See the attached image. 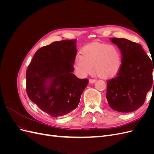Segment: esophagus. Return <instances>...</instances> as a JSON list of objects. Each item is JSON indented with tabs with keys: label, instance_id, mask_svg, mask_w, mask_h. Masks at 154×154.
Masks as SVG:
<instances>
[{
	"label": "esophagus",
	"instance_id": "1",
	"mask_svg": "<svg viewBox=\"0 0 154 154\" xmlns=\"http://www.w3.org/2000/svg\"><path fill=\"white\" fill-rule=\"evenodd\" d=\"M96 81V80H95V79H90L89 83H94Z\"/></svg>",
	"mask_w": 154,
	"mask_h": 154
}]
</instances>
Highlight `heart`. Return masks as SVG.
Returning a JSON list of instances; mask_svg holds the SVG:
<instances>
[{"label":"heart","instance_id":"1","mask_svg":"<svg viewBox=\"0 0 154 154\" xmlns=\"http://www.w3.org/2000/svg\"><path fill=\"white\" fill-rule=\"evenodd\" d=\"M122 66V54L118 46L93 42L82 48V54H76L74 68L78 76L85 77L94 72L101 78H110L117 74Z\"/></svg>","mask_w":154,"mask_h":154}]
</instances>
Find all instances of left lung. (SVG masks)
I'll use <instances>...</instances> for the list:
<instances>
[{"label":"left lung","mask_w":154,"mask_h":154,"mask_svg":"<svg viewBox=\"0 0 154 154\" xmlns=\"http://www.w3.org/2000/svg\"><path fill=\"white\" fill-rule=\"evenodd\" d=\"M110 40L122 52V66L116 77L106 82V97L113 110L130 112L143 105L153 85V62L140 44L125 38Z\"/></svg>","instance_id":"8db88e82"}]
</instances>
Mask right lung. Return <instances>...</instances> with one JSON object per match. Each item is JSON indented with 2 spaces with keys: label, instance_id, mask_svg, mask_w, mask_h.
<instances>
[{
  "label": "right lung",
  "instance_id": "add662e5",
  "mask_svg": "<svg viewBox=\"0 0 154 154\" xmlns=\"http://www.w3.org/2000/svg\"><path fill=\"white\" fill-rule=\"evenodd\" d=\"M76 39L54 42L35 53L26 71V92L38 108L54 118L75 109L88 80L72 73Z\"/></svg>",
  "mask_w": 154,
  "mask_h": 154
}]
</instances>
